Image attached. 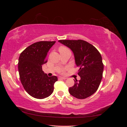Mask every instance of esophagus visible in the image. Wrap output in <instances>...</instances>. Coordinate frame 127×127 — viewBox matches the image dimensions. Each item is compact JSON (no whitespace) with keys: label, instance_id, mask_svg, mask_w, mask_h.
Listing matches in <instances>:
<instances>
[{"label":"esophagus","instance_id":"esophagus-1","mask_svg":"<svg viewBox=\"0 0 127 127\" xmlns=\"http://www.w3.org/2000/svg\"><path fill=\"white\" fill-rule=\"evenodd\" d=\"M59 78L61 79H66V78L65 77H59Z\"/></svg>","mask_w":127,"mask_h":127}]
</instances>
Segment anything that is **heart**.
I'll return each mask as SVG.
<instances>
[{"mask_svg": "<svg viewBox=\"0 0 127 127\" xmlns=\"http://www.w3.org/2000/svg\"><path fill=\"white\" fill-rule=\"evenodd\" d=\"M66 50H69L64 47H60L59 48V52H61V51H66Z\"/></svg>", "mask_w": 127, "mask_h": 127, "instance_id": "1", "label": "heart"}]
</instances>
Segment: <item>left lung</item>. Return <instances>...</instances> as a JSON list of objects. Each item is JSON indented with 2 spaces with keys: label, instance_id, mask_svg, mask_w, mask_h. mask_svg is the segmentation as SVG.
<instances>
[{
  "label": "left lung",
  "instance_id": "1",
  "mask_svg": "<svg viewBox=\"0 0 127 127\" xmlns=\"http://www.w3.org/2000/svg\"><path fill=\"white\" fill-rule=\"evenodd\" d=\"M58 42L70 49L79 68L78 75L80 79L74 80V85L69 88V92L78 99L90 96L97 90L102 78L104 66L101 54L93 45L84 40Z\"/></svg>",
  "mask_w": 127,
  "mask_h": 127
}]
</instances>
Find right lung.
<instances>
[{"label":"right lung","mask_w":127,"mask_h":127,"mask_svg":"<svg viewBox=\"0 0 127 127\" xmlns=\"http://www.w3.org/2000/svg\"><path fill=\"white\" fill-rule=\"evenodd\" d=\"M56 41H40L26 48L20 56L18 68L21 83L31 96L43 99L53 92L57 77L48 76L42 70L48 52Z\"/></svg>","instance_id":"add662e5"}]
</instances>
